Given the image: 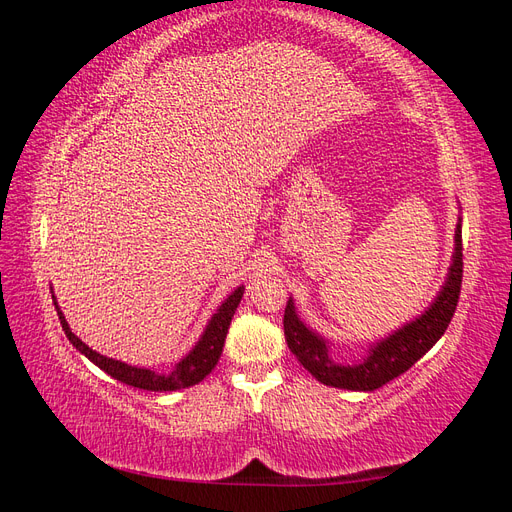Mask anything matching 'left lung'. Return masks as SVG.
Segmentation results:
<instances>
[{
  "mask_svg": "<svg viewBox=\"0 0 512 512\" xmlns=\"http://www.w3.org/2000/svg\"><path fill=\"white\" fill-rule=\"evenodd\" d=\"M463 277V247H461V224L455 230V256L448 280L438 294V299L427 312L406 324L391 337L369 350V356L359 365H337L331 361L329 348L324 339L309 331L294 314V305L288 301L284 312V335L288 348L297 356L301 365L316 380L335 389L348 391H374L382 384L395 380L408 371L421 356L438 342L455 316Z\"/></svg>",
  "mask_w": 512,
  "mask_h": 512,
  "instance_id": "8db88e82",
  "label": "left lung"
}]
</instances>
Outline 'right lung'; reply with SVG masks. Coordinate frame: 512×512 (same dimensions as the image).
<instances>
[{
    "label": "right lung",
    "mask_w": 512,
    "mask_h": 512,
    "mask_svg": "<svg viewBox=\"0 0 512 512\" xmlns=\"http://www.w3.org/2000/svg\"><path fill=\"white\" fill-rule=\"evenodd\" d=\"M241 297H243V288H237L230 294V297L218 309V314H213V318L209 320L207 329H205L203 337L198 339L194 350L185 356V359H181L177 363V367L166 376H160L151 369H141V367L126 365L121 361H113V359H108V356H102L96 350H91L70 331L68 322H66L64 314H61L57 303H55V309H57V316L61 320V329L66 331V337L70 339L72 346L79 352H83L91 363H96L100 369H104L108 376H113L115 380L128 384V386H134V389H143V391H179V389H188V386L203 382L211 374V369L218 365L224 342H226L230 320H232V316H235V309L239 307Z\"/></svg>",
    "instance_id": "1"
}]
</instances>
